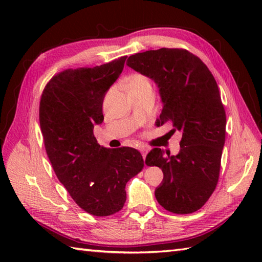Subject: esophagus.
I'll return each mask as SVG.
<instances>
[{
  "label": "esophagus",
  "instance_id": "obj_1",
  "mask_svg": "<svg viewBox=\"0 0 262 262\" xmlns=\"http://www.w3.org/2000/svg\"><path fill=\"white\" fill-rule=\"evenodd\" d=\"M140 151H141V153H142V157H143V159L145 160V158H146V154H147V148H145V147H141V148H140Z\"/></svg>",
  "mask_w": 262,
  "mask_h": 262
}]
</instances>
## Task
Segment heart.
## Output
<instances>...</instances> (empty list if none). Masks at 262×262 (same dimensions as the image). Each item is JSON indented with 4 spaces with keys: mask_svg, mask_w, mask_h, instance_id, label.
Wrapping results in <instances>:
<instances>
[{
    "mask_svg": "<svg viewBox=\"0 0 262 262\" xmlns=\"http://www.w3.org/2000/svg\"><path fill=\"white\" fill-rule=\"evenodd\" d=\"M127 84H128V91L129 92L152 89V82L149 80V77H147L146 75H144L142 73H134L128 76Z\"/></svg>",
    "mask_w": 262,
    "mask_h": 262,
    "instance_id": "obj_1",
    "label": "heart"
}]
</instances>
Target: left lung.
Segmentation results:
<instances>
[{"instance_id": "1", "label": "left lung", "mask_w": 262, "mask_h": 262, "mask_svg": "<svg viewBox=\"0 0 262 262\" xmlns=\"http://www.w3.org/2000/svg\"><path fill=\"white\" fill-rule=\"evenodd\" d=\"M127 65L159 86L163 108L157 126L170 122L171 132L182 133L177 155L159 147L147 154L145 163L163 172L155 198L171 213H193L209 199L220 177L226 115L217 83L203 60L182 48L137 53Z\"/></svg>"}]
</instances>
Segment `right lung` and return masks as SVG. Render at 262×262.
<instances>
[{"instance_id": "1", "label": "right lung", "mask_w": 262, "mask_h": 262, "mask_svg": "<svg viewBox=\"0 0 262 262\" xmlns=\"http://www.w3.org/2000/svg\"><path fill=\"white\" fill-rule=\"evenodd\" d=\"M127 56L94 68L54 75L41 93L39 122L55 174L76 205L93 216L124 207L126 183L144 166L133 147L100 146L94 125L103 121L105 92L121 74Z\"/></svg>"}]
</instances>
